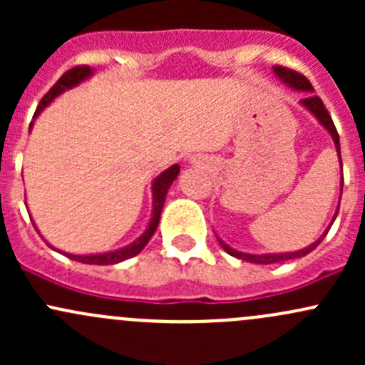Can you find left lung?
<instances>
[{
	"instance_id": "1",
	"label": "left lung",
	"mask_w": 365,
	"mask_h": 365,
	"mask_svg": "<svg viewBox=\"0 0 365 365\" xmlns=\"http://www.w3.org/2000/svg\"><path fill=\"white\" fill-rule=\"evenodd\" d=\"M274 72L277 73L279 79L282 81V83H286L288 86L295 88V90H300V91H314V88H312V84L309 83V79L305 76H302L300 72H295V70L288 68V67H281V65H275L274 67ZM302 106L304 108H307L309 111L314 114L316 118H318L319 123L323 125V127L327 128V130L330 132V135H332L334 143H336V148H337V155H339V162H341V145H339V134H337V128L336 125H334L332 118H330L329 111H327L325 104H323L322 98L318 97V95H312L309 93L307 97L302 98ZM341 168H342V162H341ZM342 180H341V194H342ZM337 213H339V206H337V212L336 215H334L332 222H330V226L334 224V220H336ZM330 226L327 227L325 233L322 235V237L318 238V240L314 242V244H311L309 247L302 249V251H297V252H282V254H261V256H257V254H247V252H238L235 251V249H231L230 245L224 244L220 238H217L219 240V244L222 245V249L226 251L227 254H231V256L238 257V259H244V261H251V263H257V264H272V263H282V261H288V259H295V257H302V256H307L309 252L314 251L316 247H318L319 244L323 242V238L327 237V233H329Z\"/></svg>"
}]
</instances>
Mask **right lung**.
<instances>
[{
  "instance_id": "right-lung-1",
  "label": "right lung",
  "mask_w": 365,
  "mask_h": 365,
  "mask_svg": "<svg viewBox=\"0 0 365 365\" xmlns=\"http://www.w3.org/2000/svg\"><path fill=\"white\" fill-rule=\"evenodd\" d=\"M91 73H93V70L88 67V65H79V67H73V68L67 70V72H65L63 76L56 81V84H54V86L51 88L46 95H43V98L40 101L38 108H36V111H35V118L38 116V114L42 113V109L46 108V106H49L51 102L58 97V95L63 93L65 90H70V88L77 86L79 83H83V81L86 79V77H90ZM31 127H33V123L29 125V128ZM178 173H180V165L175 164V165H171V168L165 169L164 173H160V175L155 178V182H153V185H152V192H153L152 220H150V224H148V227H146L145 233H143L138 240L132 242L130 245H127V247H123V249H118V251H113V252L91 254V256H77V254H68L63 251H60V252H63L65 256L70 257V259L79 261V263H86V264H116V263H120V261L128 259V257L138 256V254L145 249V245L148 244L150 238L153 237L157 226H159L162 206H164L165 196H168L169 187H171V183L176 180Z\"/></svg>"
}]
</instances>
